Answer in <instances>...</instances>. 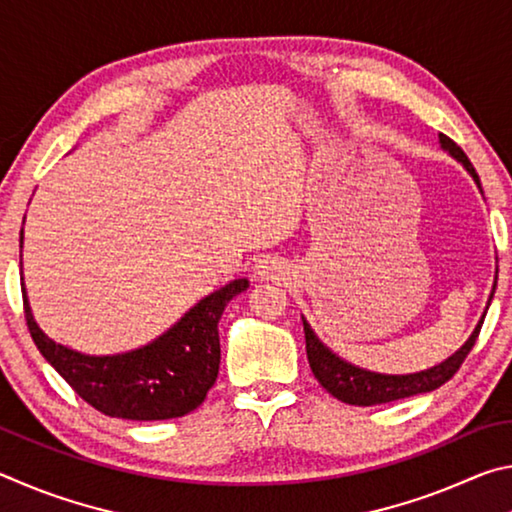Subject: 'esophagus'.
<instances>
[{
    "mask_svg": "<svg viewBox=\"0 0 512 512\" xmlns=\"http://www.w3.org/2000/svg\"><path fill=\"white\" fill-rule=\"evenodd\" d=\"M255 275L259 277V280H282L284 264L275 257H264L255 264Z\"/></svg>",
    "mask_w": 512,
    "mask_h": 512,
    "instance_id": "34e87169",
    "label": "esophagus"
}]
</instances>
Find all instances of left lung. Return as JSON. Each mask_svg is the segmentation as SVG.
<instances>
[{
	"mask_svg": "<svg viewBox=\"0 0 512 512\" xmlns=\"http://www.w3.org/2000/svg\"><path fill=\"white\" fill-rule=\"evenodd\" d=\"M440 144H443V149L452 153L454 158L461 162L467 171H470L474 183L481 189V180H479V176H476L472 162L467 160V155L463 153L461 146H458L454 140H449V137L443 133H440ZM495 287H497V282H495ZM492 293H490V300H492ZM490 300H488V307H490ZM483 318H485V314H483ZM483 318L479 320V325L474 327L472 336L465 341L461 350L454 352L447 361L438 363V366L422 370V372H413V375H379V372H370V370L352 366V363L343 361L341 357H336L332 350L325 348V345L318 341V336L314 334V329L309 327L305 318H302V325H305L307 359H309L311 372H314V377L318 379V384L323 386L329 395H334L336 400H341L345 404L375 406V404L402 400V397L436 391L438 386H443L445 381L452 379L458 372V368H461V363L465 361L467 354H470V350L474 348L476 336H479V332H481Z\"/></svg>",
	"mask_w": 512,
	"mask_h": 512,
	"instance_id": "1",
	"label": "left lung"
}]
</instances>
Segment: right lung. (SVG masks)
Wrapping results in <instances>:
<instances>
[{"instance_id":"obj_1","label":"right lung","mask_w":512,"mask_h":512,"mask_svg":"<svg viewBox=\"0 0 512 512\" xmlns=\"http://www.w3.org/2000/svg\"><path fill=\"white\" fill-rule=\"evenodd\" d=\"M246 289V277L232 280L149 345L112 357H90L51 341L33 320L24 282L22 300L33 343L74 393L110 418L142 422L180 418L203 404L219 375L221 314Z\"/></svg>"}]
</instances>
